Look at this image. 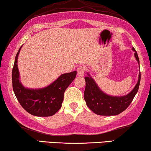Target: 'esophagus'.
<instances>
[{
  "mask_svg": "<svg viewBox=\"0 0 151 151\" xmlns=\"http://www.w3.org/2000/svg\"><path fill=\"white\" fill-rule=\"evenodd\" d=\"M85 73V67L82 66L78 68L77 69V75L79 76H83Z\"/></svg>",
  "mask_w": 151,
  "mask_h": 151,
  "instance_id": "34e87169",
  "label": "esophagus"
}]
</instances>
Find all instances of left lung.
Returning <instances> with one entry per match:
<instances>
[{
	"instance_id": "8db88e82",
	"label": "left lung",
	"mask_w": 151,
	"mask_h": 151,
	"mask_svg": "<svg viewBox=\"0 0 151 151\" xmlns=\"http://www.w3.org/2000/svg\"><path fill=\"white\" fill-rule=\"evenodd\" d=\"M135 56L139 65V60L136 50ZM86 81L84 98L87 106L93 112L99 115H116L126 110L137 93L141 80V73L139 79L133 91L125 96L113 97L105 94L101 91L90 76L84 78Z\"/></svg>"
}]
</instances>
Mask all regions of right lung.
<instances>
[{
	"instance_id": "right-lung-1",
	"label": "right lung",
	"mask_w": 151,
	"mask_h": 151,
	"mask_svg": "<svg viewBox=\"0 0 151 151\" xmlns=\"http://www.w3.org/2000/svg\"><path fill=\"white\" fill-rule=\"evenodd\" d=\"M16 55L12 69V86L15 96L22 108L31 115L49 117L54 115L62 106L64 93L75 79L77 72L73 71L61 75L47 87L40 89L24 88L19 81L17 60L20 50Z\"/></svg>"
}]
</instances>
